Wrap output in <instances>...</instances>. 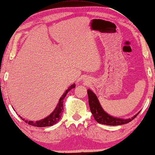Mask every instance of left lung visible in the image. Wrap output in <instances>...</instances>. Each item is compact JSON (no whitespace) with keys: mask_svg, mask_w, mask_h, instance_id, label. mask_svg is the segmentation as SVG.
<instances>
[{"mask_svg":"<svg viewBox=\"0 0 155 155\" xmlns=\"http://www.w3.org/2000/svg\"><path fill=\"white\" fill-rule=\"evenodd\" d=\"M88 99H89V105L90 107V111L91 114H93V116L97 122L100 124L109 125V126H117L125 124L127 123L132 121L133 119H135L136 116L139 114L138 112L137 114L134 116L128 119L120 118V117H114L104 111L101 107V104L100 103L98 98L95 94H94L91 90H87Z\"/></svg>","mask_w":155,"mask_h":155,"instance_id":"8db88e82","label":"left lung"}]
</instances>
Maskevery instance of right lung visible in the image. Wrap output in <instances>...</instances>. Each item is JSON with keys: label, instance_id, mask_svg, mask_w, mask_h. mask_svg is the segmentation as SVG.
<instances>
[{"label": "right lung", "instance_id": "obj_1", "mask_svg": "<svg viewBox=\"0 0 155 155\" xmlns=\"http://www.w3.org/2000/svg\"><path fill=\"white\" fill-rule=\"evenodd\" d=\"M75 83L72 84L68 88V90L65 91L64 94L61 96V98H59V103H57V107H55V109L53 111H52L51 114L48 116L46 117L45 118L41 119L40 120H38V121L34 122V121H28L27 120H25V118H22V117L19 115V117H20V118L22 120L27 123L29 125L33 126V127H50V126H52L54 124H55L56 123L59 122V120L61 119V115L64 112V104H63V103H64V99L65 98V96L67 95L68 92L69 91H70L72 89L75 87Z\"/></svg>", "mask_w": 155, "mask_h": 155}]
</instances>
